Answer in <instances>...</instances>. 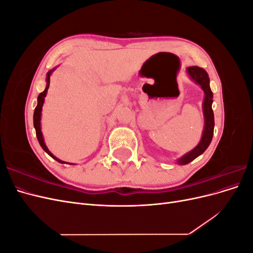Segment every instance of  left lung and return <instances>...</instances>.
I'll return each mask as SVG.
<instances>
[{
  "instance_id": "obj_1",
  "label": "left lung",
  "mask_w": 253,
  "mask_h": 253,
  "mask_svg": "<svg viewBox=\"0 0 253 253\" xmlns=\"http://www.w3.org/2000/svg\"><path fill=\"white\" fill-rule=\"evenodd\" d=\"M189 76L192 78L196 83L200 84L203 90L205 91V100L203 104L204 116H205V128L203 132V137L197 147L192 151L187 153L180 159H178L179 165H187L192 162L196 157L202 155L203 153L209 147V144L212 140L213 131H214V114L212 110V102H213V93L210 88V79L208 73L204 68L198 66H190L187 68Z\"/></svg>"
}]
</instances>
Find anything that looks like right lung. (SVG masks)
I'll return each instance as SVG.
<instances>
[{
  "label": "right lung",
  "mask_w": 253,
  "mask_h": 253,
  "mask_svg": "<svg viewBox=\"0 0 253 253\" xmlns=\"http://www.w3.org/2000/svg\"><path fill=\"white\" fill-rule=\"evenodd\" d=\"M52 71H53V70H51V71H49V72L47 73V77H46V82H47V84H46V87H45V89L42 91V93H41L39 96H38V104H37V106H36L35 113H34V126H35V128H36L37 138H38V140H39V143H40V145L42 147V149H43L45 152H46L50 157H52L53 159L57 160L58 163L67 164V163L62 162V160L58 159L57 157H55V156H53V155L51 154V153L49 152V150L47 149L46 145H45V143H44V139H43L42 132H41V124H40V120H41V111H42V106H43V103H44V97L46 96L47 89H48V87H49V79H50V74H51ZM70 165H72V164H70Z\"/></svg>",
  "instance_id": "right-lung-1"
}]
</instances>
